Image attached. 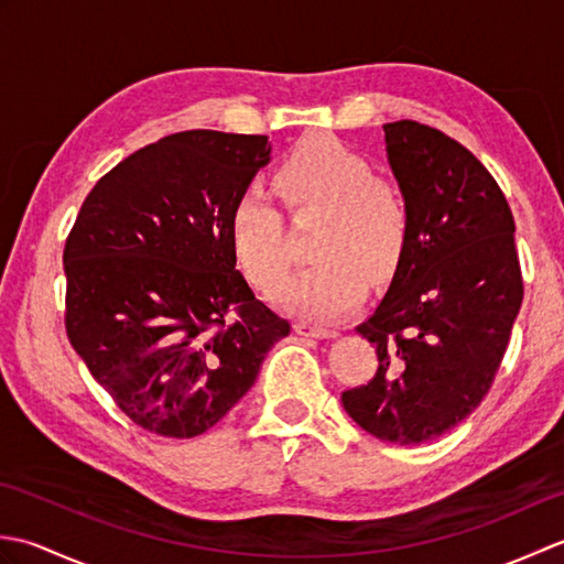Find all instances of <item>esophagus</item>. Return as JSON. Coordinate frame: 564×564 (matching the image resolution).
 <instances>
[{
    "label": "esophagus",
    "mask_w": 564,
    "mask_h": 564,
    "mask_svg": "<svg viewBox=\"0 0 564 564\" xmlns=\"http://www.w3.org/2000/svg\"><path fill=\"white\" fill-rule=\"evenodd\" d=\"M293 329L301 334V337H315V339H332L337 337L339 332L334 329H327V327H319V325H313V322H305V319H297Z\"/></svg>",
    "instance_id": "obj_1"
}]
</instances>
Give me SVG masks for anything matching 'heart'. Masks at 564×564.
I'll use <instances>...</instances> for the list:
<instances>
[{
  "mask_svg": "<svg viewBox=\"0 0 564 564\" xmlns=\"http://www.w3.org/2000/svg\"><path fill=\"white\" fill-rule=\"evenodd\" d=\"M275 188L295 218L322 215L325 223L315 245L319 267L293 275L271 301L317 325L351 315L364 303L366 281L388 283L402 261L410 215L400 188L329 135L297 142L275 172ZM230 239L239 269L257 289L271 291L289 273L283 218L261 188L237 196Z\"/></svg>",
  "mask_w": 564,
  "mask_h": 564,
  "instance_id": "heart-1",
  "label": "heart"
}]
</instances>
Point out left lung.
<instances>
[{
  "label": "left lung",
  "mask_w": 564,
  "mask_h": 564,
  "mask_svg": "<svg viewBox=\"0 0 564 564\" xmlns=\"http://www.w3.org/2000/svg\"><path fill=\"white\" fill-rule=\"evenodd\" d=\"M382 130L410 232L386 297L356 327L376 344L378 370L341 404L370 436L419 446L492 388L523 281L511 208L482 162L416 121Z\"/></svg>",
  "instance_id": "left-lung-1"
}]
</instances>
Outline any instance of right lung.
<instances>
[{
  "mask_svg": "<svg viewBox=\"0 0 564 564\" xmlns=\"http://www.w3.org/2000/svg\"><path fill=\"white\" fill-rule=\"evenodd\" d=\"M267 135L186 130L130 154L84 198L65 242V329L130 422L166 438L215 426L291 334L239 273L237 196Z\"/></svg>",
  "mask_w": 564,
  "mask_h": 564,
  "instance_id": "right-lung-1",
  "label": "right lung"
}]
</instances>
